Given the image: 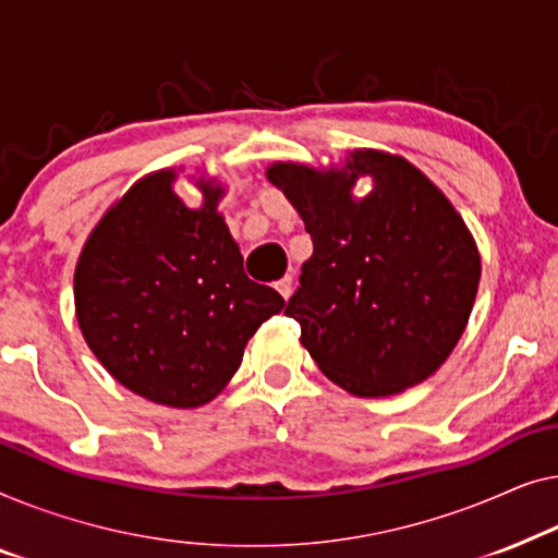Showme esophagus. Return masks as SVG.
Wrapping results in <instances>:
<instances>
[{
  "label": "esophagus",
  "instance_id": "esophagus-1",
  "mask_svg": "<svg viewBox=\"0 0 558 558\" xmlns=\"http://www.w3.org/2000/svg\"><path fill=\"white\" fill-rule=\"evenodd\" d=\"M276 288H278V293H280V295L286 298V301H288V298L293 295V278L286 276V278H282V280H278V282H276Z\"/></svg>",
  "mask_w": 558,
  "mask_h": 558
}]
</instances>
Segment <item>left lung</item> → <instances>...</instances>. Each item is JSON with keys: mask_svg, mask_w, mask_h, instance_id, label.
I'll return each mask as SVG.
<instances>
[{"mask_svg": "<svg viewBox=\"0 0 558 558\" xmlns=\"http://www.w3.org/2000/svg\"><path fill=\"white\" fill-rule=\"evenodd\" d=\"M361 175L373 192L356 198ZM305 222L313 255L286 316L333 384L391 397L445 364L473 311L481 253L437 184L399 154L356 148L326 169L265 171Z\"/></svg>", "mask_w": 558, "mask_h": 558, "instance_id": "1", "label": "left lung"}]
</instances>
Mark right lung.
<instances>
[{"label":"right lung","mask_w":558,"mask_h":558,"mask_svg":"<svg viewBox=\"0 0 558 558\" xmlns=\"http://www.w3.org/2000/svg\"><path fill=\"white\" fill-rule=\"evenodd\" d=\"M179 171L141 177L106 209L77 257L73 295L83 339L116 381L154 404L197 410L286 301L245 276L217 209L225 184L202 174V204L186 207Z\"/></svg>","instance_id":"add662e5"}]
</instances>
